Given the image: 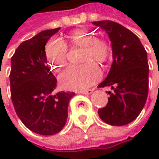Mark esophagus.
<instances>
[{
    "label": "esophagus",
    "mask_w": 159,
    "mask_h": 159,
    "mask_svg": "<svg viewBox=\"0 0 159 159\" xmlns=\"http://www.w3.org/2000/svg\"><path fill=\"white\" fill-rule=\"evenodd\" d=\"M93 92V89H88V90H86V91H82L81 93H83V94H91Z\"/></svg>",
    "instance_id": "esophagus-1"
}]
</instances>
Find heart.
Returning <instances> with one entry per match:
<instances>
[{"label": "heart", "instance_id": "obj_1", "mask_svg": "<svg viewBox=\"0 0 159 159\" xmlns=\"http://www.w3.org/2000/svg\"><path fill=\"white\" fill-rule=\"evenodd\" d=\"M66 46L83 47L81 62L87 63L80 66H72L59 76V83L64 89L80 91L91 87L98 81L102 72L95 63H104L110 56L111 47L109 43L88 30H76L67 36L63 41L53 38L45 45V56L53 71L59 72L67 64Z\"/></svg>", "mask_w": 159, "mask_h": 159}]
</instances>
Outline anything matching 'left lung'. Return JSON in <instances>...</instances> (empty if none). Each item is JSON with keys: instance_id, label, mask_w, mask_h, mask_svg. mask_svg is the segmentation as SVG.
<instances>
[{"instance_id": "8db88e82", "label": "left lung", "mask_w": 159, "mask_h": 159, "mask_svg": "<svg viewBox=\"0 0 159 159\" xmlns=\"http://www.w3.org/2000/svg\"><path fill=\"white\" fill-rule=\"evenodd\" d=\"M112 43L113 63L107 78L98 87H110L107 106L98 110L104 122L122 126L133 122L144 107L149 89L147 52L137 35L112 21H97Z\"/></svg>"}]
</instances>
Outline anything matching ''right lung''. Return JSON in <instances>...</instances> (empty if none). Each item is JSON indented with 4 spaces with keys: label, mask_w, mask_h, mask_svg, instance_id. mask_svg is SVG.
Returning a JSON list of instances; mask_svg holds the SVG:
<instances>
[{
    "label": "right lung",
    "mask_w": 159,
    "mask_h": 159,
    "mask_svg": "<svg viewBox=\"0 0 159 159\" xmlns=\"http://www.w3.org/2000/svg\"><path fill=\"white\" fill-rule=\"evenodd\" d=\"M60 28L41 31L22 42L11 57L10 91L16 113L29 129L43 136L62 129L73 92H52L57 80L50 71L45 44Z\"/></svg>",
    "instance_id": "1"
}]
</instances>
